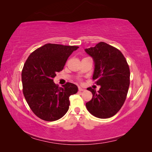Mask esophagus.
I'll return each mask as SVG.
<instances>
[{
    "label": "esophagus",
    "mask_w": 152,
    "mask_h": 152,
    "mask_svg": "<svg viewBox=\"0 0 152 152\" xmlns=\"http://www.w3.org/2000/svg\"><path fill=\"white\" fill-rule=\"evenodd\" d=\"M78 91H85V90H84V88H82V87L79 86V87H78Z\"/></svg>",
    "instance_id": "obj_1"
}]
</instances>
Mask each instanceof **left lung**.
Returning <instances> with one entry per match:
<instances>
[{
  "mask_svg": "<svg viewBox=\"0 0 152 152\" xmlns=\"http://www.w3.org/2000/svg\"><path fill=\"white\" fill-rule=\"evenodd\" d=\"M84 51L94 61L92 78L101 86L98 91L87 88L93 96L86 103V109L97 118L111 117L121 109L127 97L130 83L127 61L119 50L104 42Z\"/></svg>",
  "mask_w": 152,
  "mask_h": 152,
  "instance_id": "1",
  "label": "left lung"
}]
</instances>
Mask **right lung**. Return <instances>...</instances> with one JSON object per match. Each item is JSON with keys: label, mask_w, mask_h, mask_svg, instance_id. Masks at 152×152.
Masks as SVG:
<instances>
[{"label": "right lung", "mask_w": 152, "mask_h": 152, "mask_svg": "<svg viewBox=\"0 0 152 152\" xmlns=\"http://www.w3.org/2000/svg\"><path fill=\"white\" fill-rule=\"evenodd\" d=\"M78 48L48 43L31 53L25 61L21 73L23 92L31 109L40 119L54 121L68 110L69 97L78 92V86L68 82L58 87L53 79Z\"/></svg>", "instance_id": "right-lung-1"}]
</instances>
